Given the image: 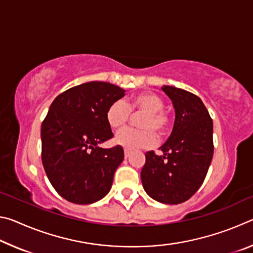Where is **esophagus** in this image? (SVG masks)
<instances>
[{"mask_svg":"<svg viewBox=\"0 0 253 253\" xmlns=\"http://www.w3.org/2000/svg\"><path fill=\"white\" fill-rule=\"evenodd\" d=\"M124 155H125V158L129 157V155H130V152L128 151V149H125V152H124Z\"/></svg>","mask_w":253,"mask_h":253,"instance_id":"obj_1","label":"esophagus"}]
</instances>
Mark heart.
Returning <instances> with one entry per match:
<instances>
[{
  "label": "heart",
  "instance_id": "obj_1",
  "mask_svg": "<svg viewBox=\"0 0 253 253\" xmlns=\"http://www.w3.org/2000/svg\"><path fill=\"white\" fill-rule=\"evenodd\" d=\"M132 114H144L139 118V127L124 128L119 130L115 142L128 151L139 148H149L156 143V134L164 135L170 127V116L164 109V99L155 92L138 93L126 104L124 100L111 102L106 110L107 124L118 129L129 122Z\"/></svg>",
  "mask_w": 253,
  "mask_h": 253
}]
</instances>
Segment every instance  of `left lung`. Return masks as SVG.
Returning a JSON list of instances; mask_svg holds the SVG:
<instances>
[{
    "mask_svg": "<svg viewBox=\"0 0 253 253\" xmlns=\"http://www.w3.org/2000/svg\"><path fill=\"white\" fill-rule=\"evenodd\" d=\"M173 101V131L163 155L151 151L140 178L146 193L158 202H185L202 185L213 157V122L200 98L172 85L162 88Z\"/></svg>",
    "mask_w": 253,
    "mask_h": 253,
    "instance_id": "1",
    "label": "left lung"
}]
</instances>
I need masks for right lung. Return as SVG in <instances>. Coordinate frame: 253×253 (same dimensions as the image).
Instances as JSON below:
<instances>
[{"instance_id":"1","label":"right lung","mask_w":253,"mask_h":253,"mask_svg":"<svg viewBox=\"0 0 253 253\" xmlns=\"http://www.w3.org/2000/svg\"><path fill=\"white\" fill-rule=\"evenodd\" d=\"M124 92L104 81L76 85L55 98L42 122V164L54 190L69 202L90 204L110 190L124 149L97 145L114 137L106 110Z\"/></svg>"}]
</instances>
